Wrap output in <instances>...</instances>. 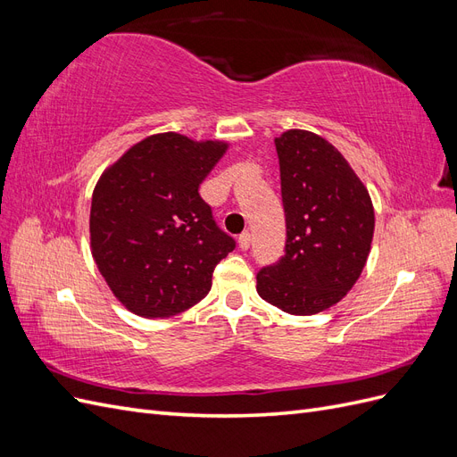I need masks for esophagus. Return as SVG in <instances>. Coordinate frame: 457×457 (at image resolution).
I'll return each instance as SVG.
<instances>
[{
    "mask_svg": "<svg viewBox=\"0 0 457 457\" xmlns=\"http://www.w3.org/2000/svg\"><path fill=\"white\" fill-rule=\"evenodd\" d=\"M250 244H252V237L247 232H244V234H240V238H238V245H240V250H247V247H250Z\"/></svg>",
    "mask_w": 457,
    "mask_h": 457,
    "instance_id": "esophagus-1",
    "label": "esophagus"
}]
</instances>
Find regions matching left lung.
Segmentation results:
<instances>
[{
    "instance_id": "1",
    "label": "left lung",
    "mask_w": 457,
    "mask_h": 457,
    "mask_svg": "<svg viewBox=\"0 0 457 457\" xmlns=\"http://www.w3.org/2000/svg\"><path fill=\"white\" fill-rule=\"evenodd\" d=\"M286 213V253L257 274V294L295 316L328 311L366 267L376 215L341 152L307 129L274 139Z\"/></svg>"
}]
</instances>
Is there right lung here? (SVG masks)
Here are the masks:
<instances>
[{
	"instance_id": "obj_1",
	"label": "right lung",
	"mask_w": 457,
	"mask_h": 457,
	"mask_svg": "<svg viewBox=\"0 0 457 457\" xmlns=\"http://www.w3.org/2000/svg\"><path fill=\"white\" fill-rule=\"evenodd\" d=\"M228 150L168 131L145 137L95 185L89 242L110 292L129 312L170 318L212 289L217 262L234 250L200 185Z\"/></svg>"
}]
</instances>
